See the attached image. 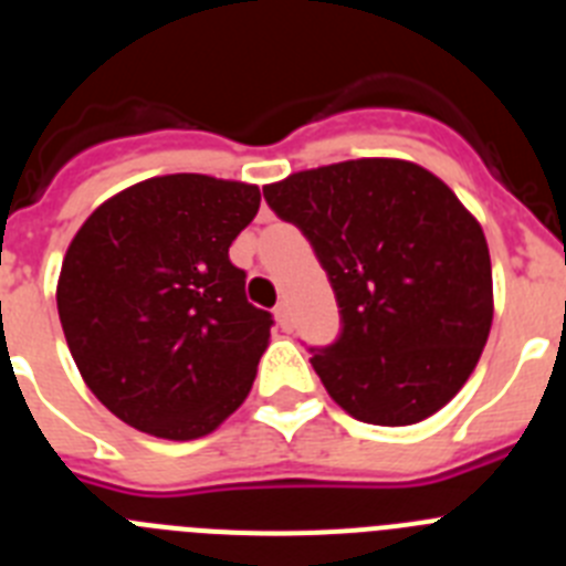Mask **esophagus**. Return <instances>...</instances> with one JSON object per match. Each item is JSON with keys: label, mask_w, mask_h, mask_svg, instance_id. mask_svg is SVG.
I'll list each match as a JSON object with an SVG mask.
<instances>
[{"label": "esophagus", "mask_w": 566, "mask_h": 566, "mask_svg": "<svg viewBox=\"0 0 566 566\" xmlns=\"http://www.w3.org/2000/svg\"><path fill=\"white\" fill-rule=\"evenodd\" d=\"M274 319H277V326L283 328V332H292V314H289L286 303H280V306L274 308Z\"/></svg>", "instance_id": "obj_1"}]
</instances>
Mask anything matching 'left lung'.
I'll list each match as a JSON object with an SVG mask.
<instances>
[{
	"label": "left lung",
	"mask_w": 566,
	"mask_h": 566,
	"mask_svg": "<svg viewBox=\"0 0 566 566\" xmlns=\"http://www.w3.org/2000/svg\"><path fill=\"white\" fill-rule=\"evenodd\" d=\"M263 198L306 234L337 297L343 332L312 348L328 397L388 428L451 402L493 323L488 240L453 189L419 164L357 158L289 175Z\"/></svg>",
	"instance_id": "8db88e82"
}]
</instances>
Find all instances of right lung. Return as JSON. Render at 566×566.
Listing matches in <instances>:
<instances>
[{"mask_svg": "<svg viewBox=\"0 0 566 566\" xmlns=\"http://www.w3.org/2000/svg\"><path fill=\"white\" fill-rule=\"evenodd\" d=\"M258 207L254 184L158 175L113 195L70 240L56 286L70 354L135 431L207 437L252 391L274 319L247 300L229 247Z\"/></svg>", "mask_w": 566, "mask_h": 566, "instance_id": "1", "label": "right lung"}]
</instances>
